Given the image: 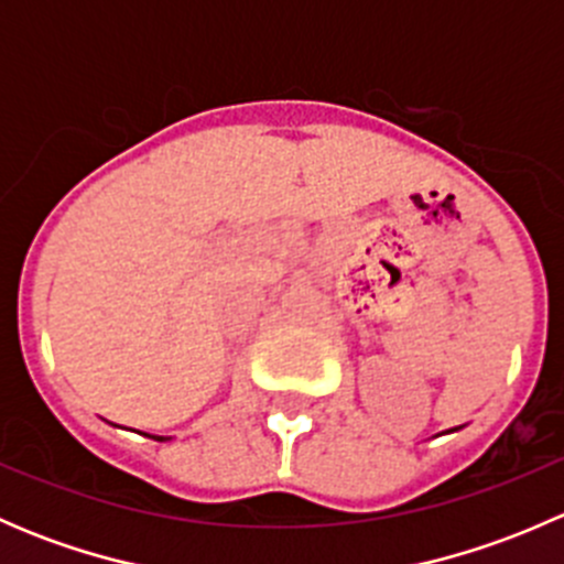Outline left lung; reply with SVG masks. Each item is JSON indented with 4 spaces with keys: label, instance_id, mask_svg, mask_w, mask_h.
I'll return each mask as SVG.
<instances>
[{
    "label": "left lung",
    "instance_id": "left-lung-1",
    "mask_svg": "<svg viewBox=\"0 0 564 564\" xmlns=\"http://www.w3.org/2000/svg\"><path fill=\"white\" fill-rule=\"evenodd\" d=\"M453 431H456V429H453Z\"/></svg>",
    "mask_w": 564,
    "mask_h": 564
}]
</instances>
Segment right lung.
I'll list each match as a JSON object with an SVG mask.
<instances>
[{"label":"right lung","instance_id":"1","mask_svg":"<svg viewBox=\"0 0 564 564\" xmlns=\"http://www.w3.org/2000/svg\"><path fill=\"white\" fill-rule=\"evenodd\" d=\"M152 440H158V442H163V436H152Z\"/></svg>","mask_w":564,"mask_h":564}]
</instances>
